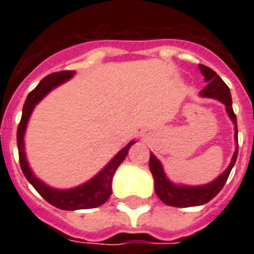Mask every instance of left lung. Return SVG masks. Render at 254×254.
<instances>
[{
	"label": "left lung",
	"mask_w": 254,
	"mask_h": 254,
	"mask_svg": "<svg viewBox=\"0 0 254 254\" xmlns=\"http://www.w3.org/2000/svg\"><path fill=\"white\" fill-rule=\"evenodd\" d=\"M199 68H200L201 73L204 76V80L207 81V85L200 92V95L203 97H212V99L219 100V101L224 104L225 108H227V113H228V116L235 124V138H236L237 142L239 139H237L236 115L233 112L232 97H231L228 85L221 80V77L213 69H211L207 65L199 64ZM237 154H239V143H236V151L233 154L231 165L224 173L221 174L220 177L211 182L209 185L187 187V186H178L171 183L166 178L165 173H163L161 162L153 153H150L149 167H150L151 174L154 177L155 192L165 204L171 205V207H181L182 208V207H195V205L205 204L209 200H212L213 197L216 196L217 193L221 191V189L224 187L225 182H227L229 174H231V170L235 166Z\"/></svg>",
	"instance_id": "obj_1"
}]
</instances>
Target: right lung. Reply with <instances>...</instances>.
Here are the masks:
<instances>
[{
    "mask_svg": "<svg viewBox=\"0 0 254 254\" xmlns=\"http://www.w3.org/2000/svg\"><path fill=\"white\" fill-rule=\"evenodd\" d=\"M73 71H62V72L50 73L45 79H42L41 83L30 92L27 99L25 101L23 109H22V117L19 121L17 129V145L18 154H19V165H21L22 173L26 177V179L33 185V187L37 190L45 200H47L50 204L65 211H73V209H87L95 208L99 205L104 204L109 199L112 193V178L115 175L117 167L123 163V161L127 157V151L130 149L135 141H131L127 143L111 162L108 163L105 169L101 170L93 179L79 186L72 190H55L51 189L45 183H42L39 179L34 177L31 173L25 155V145H23V135H25L26 125L30 119V115L33 112L34 107L49 93L51 89L58 87L73 75Z\"/></svg>",
    "mask_w": 254,
    "mask_h": 254,
    "instance_id": "1",
    "label": "right lung"
}]
</instances>
